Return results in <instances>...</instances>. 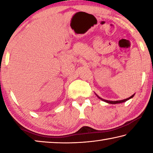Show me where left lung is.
<instances>
[{
  "mask_svg": "<svg viewBox=\"0 0 153 153\" xmlns=\"http://www.w3.org/2000/svg\"><path fill=\"white\" fill-rule=\"evenodd\" d=\"M97 96V97L98 98H99L100 100H103V101H105V102H107V103H109V104H118V103H121V102H126V100H129V99H130V98H132L133 97H134V95H132V96H131L129 98H126V99H124V100H116V101H112V100H105V99H102V98H100V97H98V96L97 95V94H96Z\"/></svg>",
  "mask_w": 153,
  "mask_h": 153,
  "instance_id": "left-lung-1",
  "label": "left lung"
}]
</instances>
